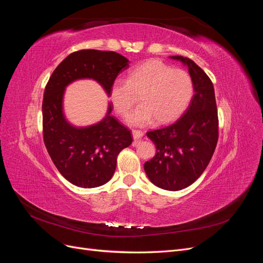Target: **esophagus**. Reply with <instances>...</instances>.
<instances>
[{"instance_id":"1","label":"esophagus","mask_w":263,"mask_h":263,"mask_svg":"<svg viewBox=\"0 0 263 263\" xmlns=\"http://www.w3.org/2000/svg\"><path fill=\"white\" fill-rule=\"evenodd\" d=\"M132 133H133V138H134L135 140H138V139H140L142 136H144V133H142L141 130L134 129Z\"/></svg>"}]
</instances>
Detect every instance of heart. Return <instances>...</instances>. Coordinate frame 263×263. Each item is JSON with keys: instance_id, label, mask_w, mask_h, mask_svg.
<instances>
[{"instance_id": "b5f03b06", "label": "heart", "mask_w": 263, "mask_h": 263, "mask_svg": "<svg viewBox=\"0 0 263 263\" xmlns=\"http://www.w3.org/2000/svg\"><path fill=\"white\" fill-rule=\"evenodd\" d=\"M193 80L185 70L172 69L161 60L151 59L133 68L126 80L117 79L109 89L115 112L125 116L139 101L141 104L127 116L133 126H145L156 118L159 124L179 117L193 97Z\"/></svg>"}]
</instances>
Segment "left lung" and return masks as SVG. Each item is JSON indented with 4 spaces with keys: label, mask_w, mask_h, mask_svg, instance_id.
Masks as SVG:
<instances>
[{
    "label": "left lung",
    "mask_w": 263,
    "mask_h": 263,
    "mask_svg": "<svg viewBox=\"0 0 263 263\" xmlns=\"http://www.w3.org/2000/svg\"><path fill=\"white\" fill-rule=\"evenodd\" d=\"M170 58L187 67L194 95L176 123L147 133L157 154L144 168L156 186L179 191L195 182L210 163L217 145L218 117L214 86L208 74L186 57Z\"/></svg>",
    "instance_id": "left-lung-1"
}]
</instances>
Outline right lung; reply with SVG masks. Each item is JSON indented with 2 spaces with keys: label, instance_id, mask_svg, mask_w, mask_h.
I'll return each mask as SVG.
<instances>
[{
  "label": "right lung",
  "instance_id": "add662e5",
  "mask_svg": "<svg viewBox=\"0 0 263 263\" xmlns=\"http://www.w3.org/2000/svg\"><path fill=\"white\" fill-rule=\"evenodd\" d=\"M129 61L114 51L80 50L69 54L54 69L43 100V129L47 151L55 168L72 184L91 189L105 184L116 169L121 151L132 145L130 130L119 124L108 104L105 117L97 124L78 127L63 113L66 87L77 80L92 79L109 97L118 73Z\"/></svg>",
  "mask_w": 263,
  "mask_h": 263
}]
</instances>
